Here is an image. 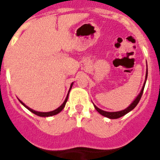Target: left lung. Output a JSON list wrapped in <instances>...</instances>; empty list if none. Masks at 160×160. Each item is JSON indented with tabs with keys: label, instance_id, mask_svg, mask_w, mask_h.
Wrapping results in <instances>:
<instances>
[{
	"label": "left lung",
	"instance_id": "obj_1",
	"mask_svg": "<svg viewBox=\"0 0 160 160\" xmlns=\"http://www.w3.org/2000/svg\"><path fill=\"white\" fill-rule=\"evenodd\" d=\"M147 78H148V70H147L145 82H144L143 87H142L140 93H139V94L137 96L136 98H135V99L133 101V102L131 103V105H130L128 108H126L125 110H122V111H117V112H107V111H102V110H101V109H99L98 107H96L95 105H94V108L96 109V111L99 113L100 114H102V115H103V116H105V117H107V118H112V119H114V118H120V117L123 116V115H125L126 114H128V112H130L131 111H132L133 109L136 107L137 104H138V102H139V100H140L141 97H142V93H143V90H144V87H145V84H146Z\"/></svg>",
	"mask_w": 160,
	"mask_h": 160
}]
</instances>
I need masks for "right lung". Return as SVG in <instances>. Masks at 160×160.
<instances>
[{
  "label": "right lung",
  "mask_w": 160,
  "mask_h": 160,
  "mask_svg": "<svg viewBox=\"0 0 160 160\" xmlns=\"http://www.w3.org/2000/svg\"><path fill=\"white\" fill-rule=\"evenodd\" d=\"M72 86H73V83H71V85H70V90H69V92H68V94H67V96H66V99H65L64 102H63L62 104V105H61L60 107H58V108H57V109H56V110H54V111H49V112H39V111H33V110H32V109H31V108H29V107H27V106L25 105V104H24V103L22 102L21 101V100H19V101L21 102V103H22V105H23L25 107H26V108H27L28 110H29V111H30L31 112L33 113V114H37V115H38V116H41V117L53 116V115H55V114H58V113H60L61 111H62L63 108H64V107H65V106H66V102H67V99H68V95H69V93H70V90H71Z\"/></svg>",
  "instance_id": "right-lung-1"
}]
</instances>
